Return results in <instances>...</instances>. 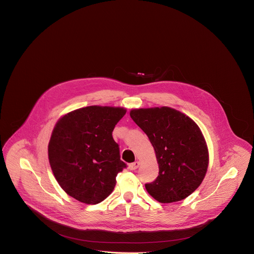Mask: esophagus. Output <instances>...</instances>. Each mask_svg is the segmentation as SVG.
<instances>
[{"label":"esophagus","mask_w":254,"mask_h":254,"mask_svg":"<svg viewBox=\"0 0 254 254\" xmlns=\"http://www.w3.org/2000/svg\"><path fill=\"white\" fill-rule=\"evenodd\" d=\"M138 166H139V162L138 161H134L133 163L129 164V169L130 170H136L138 168Z\"/></svg>","instance_id":"34e87169"}]
</instances>
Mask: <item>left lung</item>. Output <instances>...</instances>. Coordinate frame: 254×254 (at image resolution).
<instances>
[{"instance_id":"obj_1","label":"left lung","mask_w":254,"mask_h":254,"mask_svg":"<svg viewBox=\"0 0 254 254\" xmlns=\"http://www.w3.org/2000/svg\"><path fill=\"white\" fill-rule=\"evenodd\" d=\"M130 118L148 136L157 159L159 174L145 184L159 203H173L190 196L204 180L209 151L198 125L185 114L156 107L131 110Z\"/></svg>"}]
</instances>
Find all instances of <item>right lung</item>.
Masks as SVG:
<instances>
[{"label":"right lung","mask_w":254,"mask_h":254,"mask_svg":"<svg viewBox=\"0 0 254 254\" xmlns=\"http://www.w3.org/2000/svg\"><path fill=\"white\" fill-rule=\"evenodd\" d=\"M127 110L90 106L72 111L56 123L48 143L51 170L60 187L79 202L104 201L114 190L121 160L113 130Z\"/></svg>","instance_id":"obj_1"}]
</instances>
